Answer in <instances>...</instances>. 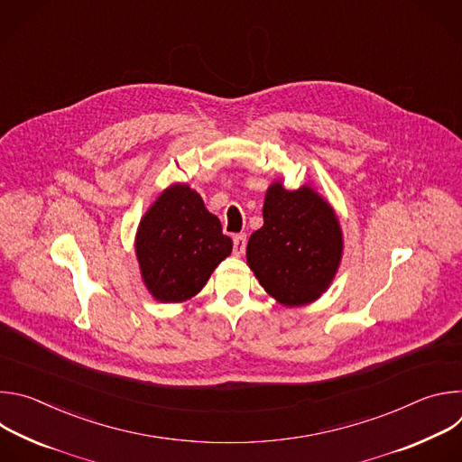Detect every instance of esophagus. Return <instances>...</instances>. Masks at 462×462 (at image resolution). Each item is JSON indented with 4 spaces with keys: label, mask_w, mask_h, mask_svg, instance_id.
Returning a JSON list of instances; mask_svg holds the SVG:
<instances>
[{
    "label": "esophagus",
    "mask_w": 462,
    "mask_h": 462,
    "mask_svg": "<svg viewBox=\"0 0 462 462\" xmlns=\"http://www.w3.org/2000/svg\"><path fill=\"white\" fill-rule=\"evenodd\" d=\"M245 248H246V236L245 234L234 236V254L236 255H243Z\"/></svg>",
    "instance_id": "1"
}]
</instances>
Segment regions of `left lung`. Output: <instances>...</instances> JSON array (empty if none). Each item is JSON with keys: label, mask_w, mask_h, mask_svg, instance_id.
I'll list each match as a JSON object with an SVG mask.
<instances>
[{"label": "left lung", "mask_w": 462, "mask_h": 462, "mask_svg": "<svg viewBox=\"0 0 462 462\" xmlns=\"http://www.w3.org/2000/svg\"><path fill=\"white\" fill-rule=\"evenodd\" d=\"M344 234L335 208L310 184L287 189L274 180L263 203V226L246 245V263L278 303L301 307L331 287Z\"/></svg>", "instance_id": "obj_1"}]
</instances>
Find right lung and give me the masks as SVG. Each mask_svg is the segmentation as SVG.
Wrapping results in <instances>:
<instances>
[{
	"instance_id": "add662e5",
	"label": "right lung",
	"mask_w": 462,
	"mask_h": 462,
	"mask_svg": "<svg viewBox=\"0 0 462 462\" xmlns=\"http://www.w3.org/2000/svg\"><path fill=\"white\" fill-rule=\"evenodd\" d=\"M232 239L203 197L184 182L164 188L135 234V255L148 292L161 303H182L199 294Z\"/></svg>"
}]
</instances>
